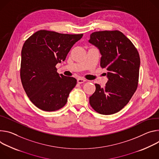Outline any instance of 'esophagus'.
<instances>
[{
	"mask_svg": "<svg viewBox=\"0 0 159 159\" xmlns=\"http://www.w3.org/2000/svg\"><path fill=\"white\" fill-rule=\"evenodd\" d=\"M86 80H85V79H83V78H78V80H77V81H78V83H79V84H81V83H84V82H85Z\"/></svg>",
	"mask_w": 159,
	"mask_h": 159,
	"instance_id": "34e87169",
	"label": "esophagus"
}]
</instances>
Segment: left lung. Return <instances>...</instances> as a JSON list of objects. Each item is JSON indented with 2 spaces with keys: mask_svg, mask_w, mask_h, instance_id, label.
I'll use <instances>...</instances> for the list:
<instances>
[{
  "mask_svg": "<svg viewBox=\"0 0 159 159\" xmlns=\"http://www.w3.org/2000/svg\"><path fill=\"white\" fill-rule=\"evenodd\" d=\"M89 42L98 48L102 55L100 66L107 69L105 75L109 80L104 88L95 84L90 104L99 114H115L127 105L137 89L140 66L138 52L118 30L93 32Z\"/></svg>",
  "mask_w": 159,
  "mask_h": 159,
  "instance_id": "8db88e82",
  "label": "left lung"
}]
</instances>
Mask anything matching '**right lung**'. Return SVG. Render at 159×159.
Listing matches in <instances>:
<instances>
[{"mask_svg":"<svg viewBox=\"0 0 159 159\" xmlns=\"http://www.w3.org/2000/svg\"><path fill=\"white\" fill-rule=\"evenodd\" d=\"M83 34H62L47 30L35 32L21 50L20 76L31 102L45 111L63 107L77 80L57 73L56 66L64 61Z\"/></svg>","mask_w":159,"mask_h":159,"instance_id":"add662e5","label":"right lung"}]
</instances>
